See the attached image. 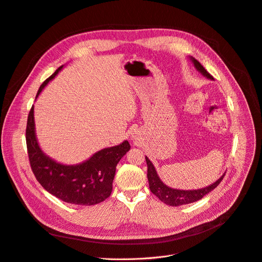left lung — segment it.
I'll return each instance as SVG.
<instances>
[{"mask_svg": "<svg viewBox=\"0 0 262 262\" xmlns=\"http://www.w3.org/2000/svg\"><path fill=\"white\" fill-rule=\"evenodd\" d=\"M190 61L193 62L195 68L199 73H201L202 76L206 77L210 80H214V78L206 72V69L193 57H189ZM146 164H147V179H148V184H149V189L154 195L159 198L162 202H164L167 205L170 206H179L183 204H188V203H193L195 201H198L202 199L206 194L212 191L215 187L219 185V183L222 181L225 172L223 175L213 184L208 185L206 187H202L199 189H190V190H183V189H176V188H171L164 184L161 179L159 178L158 173L156 171V168L154 164L150 162V160L145 157Z\"/></svg>", "mask_w": 262, "mask_h": 262, "instance_id": "1", "label": "left lung"}]
</instances>
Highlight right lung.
<instances>
[{
    "instance_id": "add662e5",
    "label": "right lung",
    "mask_w": 262,
    "mask_h": 262,
    "mask_svg": "<svg viewBox=\"0 0 262 262\" xmlns=\"http://www.w3.org/2000/svg\"><path fill=\"white\" fill-rule=\"evenodd\" d=\"M62 68L63 65L43 82L36 99ZM26 144L30 166L39 183L51 195L77 205L98 204L111 196L116 166L130 149L128 141L125 140L119 145L97 151L82 163L73 165L59 163L45 155L38 143L33 106L27 119Z\"/></svg>"
}]
</instances>
